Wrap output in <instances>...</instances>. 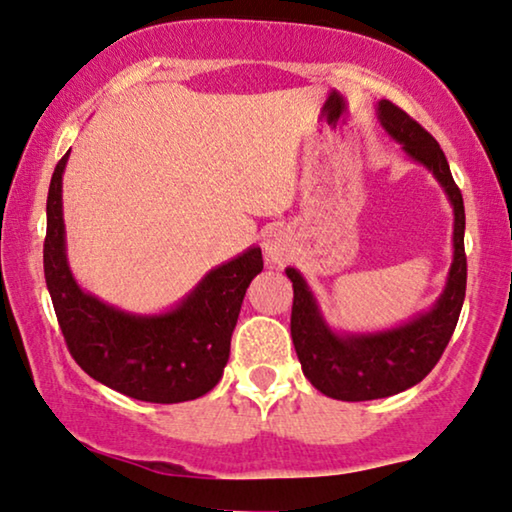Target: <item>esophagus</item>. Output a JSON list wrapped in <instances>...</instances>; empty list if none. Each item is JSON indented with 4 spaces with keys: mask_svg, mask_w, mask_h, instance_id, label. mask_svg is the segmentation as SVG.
Here are the masks:
<instances>
[{
    "mask_svg": "<svg viewBox=\"0 0 512 512\" xmlns=\"http://www.w3.org/2000/svg\"><path fill=\"white\" fill-rule=\"evenodd\" d=\"M263 249H265V258H268V263L272 265H286L293 256L291 238H288V233L284 231L270 233V238L265 240Z\"/></svg>",
    "mask_w": 512,
    "mask_h": 512,
    "instance_id": "1",
    "label": "esophagus"
}]
</instances>
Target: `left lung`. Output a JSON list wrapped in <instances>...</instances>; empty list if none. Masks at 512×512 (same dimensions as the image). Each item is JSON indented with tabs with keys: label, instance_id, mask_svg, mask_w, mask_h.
<instances>
[{
	"label": "left lung",
	"instance_id": "8db88e82",
	"mask_svg": "<svg viewBox=\"0 0 512 512\" xmlns=\"http://www.w3.org/2000/svg\"><path fill=\"white\" fill-rule=\"evenodd\" d=\"M381 127L406 157L425 166L453 205V263L439 300L411 321L376 332H337L318 309L305 277L286 268L293 281L291 337L307 379L316 390L342 402H367L397 395L432 372L453 337L466 293L464 201L439 143L395 103L376 106Z\"/></svg>",
	"mask_w": 512,
	"mask_h": 512
}]
</instances>
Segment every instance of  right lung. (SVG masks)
Returning <instances> with one entry per match:
<instances>
[{"mask_svg": "<svg viewBox=\"0 0 512 512\" xmlns=\"http://www.w3.org/2000/svg\"><path fill=\"white\" fill-rule=\"evenodd\" d=\"M64 154L48 189L43 272L73 360L108 388L152 404L203 397L224 376L244 293L263 270L261 247H249L210 270L194 291L161 314H131L83 291L66 258L62 214Z\"/></svg>", "mask_w": 512, "mask_h": 512, "instance_id": "right-lung-1", "label": "right lung"}]
</instances>
